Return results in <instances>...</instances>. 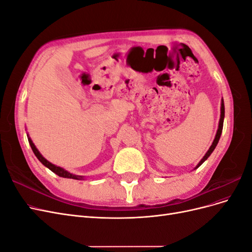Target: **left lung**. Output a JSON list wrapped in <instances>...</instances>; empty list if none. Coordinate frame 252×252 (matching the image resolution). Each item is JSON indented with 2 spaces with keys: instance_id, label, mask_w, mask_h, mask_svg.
Wrapping results in <instances>:
<instances>
[{
  "instance_id": "1",
  "label": "left lung",
  "mask_w": 252,
  "mask_h": 252,
  "mask_svg": "<svg viewBox=\"0 0 252 252\" xmlns=\"http://www.w3.org/2000/svg\"><path fill=\"white\" fill-rule=\"evenodd\" d=\"M224 117H225V106H224V101L222 100V103H220V122H219V128H218V131L216 134V138L212 142V145L210 146V148L208 149V151L206 152V155L203 157V158L200 161V163L196 165V167L194 169L199 168V167L206 161L209 158V156L212 154V151L215 150V148L217 147V145L219 143V140L220 138V134H222V130H223V123H224Z\"/></svg>"
}]
</instances>
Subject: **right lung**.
<instances>
[{"mask_svg":"<svg viewBox=\"0 0 252 252\" xmlns=\"http://www.w3.org/2000/svg\"><path fill=\"white\" fill-rule=\"evenodd\" d=\"M27 138H28V142H29V144H30V147H32V151H33V154L35 155V157H36L37 158H39V161H40L44 166H46L47 168L50 169L52 172H55L56 174L59 175V177H62V178L73 179V180H84L83 175H77V174L70 173V172H68L67 170H65V169H63V168H61V167L56 166V165H53L52 163L48 162L47 159L45 158L40 154V151L36 149V147L34 146V144L32 143V139L29 138L28 134H27Z\"/></svg>","mask_w":252,"mask_h":252,"instance_id":"1","label":"right lung"}]
</instances>
